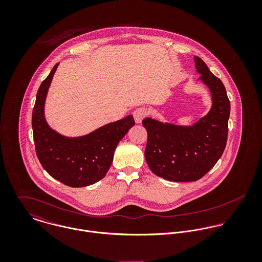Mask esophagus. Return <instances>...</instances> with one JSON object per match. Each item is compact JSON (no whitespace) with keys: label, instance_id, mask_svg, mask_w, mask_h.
<instances>
[{"label":"esophagus","instance_id":"obj_1","mask_svg":"<svg viewBox=\"0 0 262 262\" xmlns=\"http://www.w3.org/2000/svg\"><path fill=\"white\" fill-rule=\"evenodd\" d=\"M148 115V111L145 108H137L133 112V117L136 123H141L142 120Z\"/></svg>","mask_w":262,"mask_h":262}]
</instances>
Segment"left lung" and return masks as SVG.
I'll return each instance as SVG.
<instances>
[{"label":"left lung","mask_w":262,"mask_h":262,"mask_svg":"<svg viewBox=\"0 0 262 262\" xmlns=\"http://www.w3.org/2000/svg\"><path fill=\"white\" fill-rule=\"evenodd\" d=\"M194 64L212 93L213 106L208 115L190 127L150 118L142 121L147 131V164L153 173L170 182L202 179L222 156L227 143L230 101L224 84L199 56H194Z\"/></svg>","instance_id":"obj_1"}]
</instances>
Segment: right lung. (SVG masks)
I'll return each mask as SVG.
<instances>
[{
    "label": "right lung",
    "mask_w": 262,
    "mask_h": 262,
    "mask_svg": "<svg viewBox=\"0 0 262 262\" xmlns=\"http://www.w3.org/2000/svg\"><path fill=\"white\" fill-rule=\"evenodd\" d=\"M58 64L53 67L38 90L32 113L35 150L41 165L53 179L69 187H86L106 176L119 141L135 121L129 115L77 138L63 137L50 129L44 118V102Z\"/></svg>",
    "instance_id": "right-lung-1"
}]
</instances>
